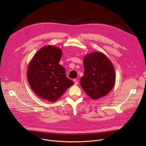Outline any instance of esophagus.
Returning <instances> with one entry per match:
<instances>
[{"mask_svg": "<svg viewBox=\"0 0 146 146\" xmlns=\"http://www.w3.org/2000/svg\"><path fill=\"white\" fill-rule=\"evenodd\" d=\"M73 81H74V83L75 85H77L78 84V80H76V79H74L73 80Z\"/></svg>", "mask_w": 146, "mask_h": 146, "instance_id": "1", "label": "esophagus"}]
</instances>
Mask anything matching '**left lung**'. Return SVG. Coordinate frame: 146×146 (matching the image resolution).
Masks as SVG:
<instances>
[{"mask_svg":"<svg viewBox=\"0 0 146 146\" xmlns=\"http://www.w3.org/2000/svg\"><path fill=\"white\" fill-rule=\"evenodd\" d=\"M84 75L80 85L92 99H98L108 94L113 88L115 73L111 60L101 52H94L84 58Z\"/></svg>","mask_w":146,"mask_h":146,"instance_id":"obj_1","label":"left lung"}]
</instances>
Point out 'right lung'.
Listing matches in <instances>:
<instances>
[{
	"label": "right lung",
	"instance_id": "1",
	"mask_svg": "<svg viewBox=\"0 0 146 146\" xmlns=\"http://www.w3.org/2000/svg\"><path fill=\"white\" fill-rule=\"evenodd\" d=\"M62 51L48 45L41 48L28 67L27 78L33 92L41 99L53 102L60 98L74 82L59 64Z\"/></svg>",
	"mask_w": 146,
	"mask_h": 146
}]
</instances>
